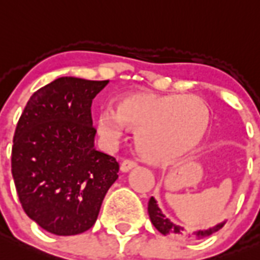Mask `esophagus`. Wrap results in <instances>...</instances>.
Listing matches in <instances>:
<instances>
[{
  "instance_id": "obj_1",
  "label": "esophagus",
  "mask_w": 260,
  "mask_h": 260,
  "mask_svg": "<svg viewBox=\"0 0 260 260\" xmlns=\"http://www.w3.org/2000/svg\"><path fill=\"white\" fill-rule=\"evenodd\" d=\"M134 167H137V162L134 160H124L122 164H120V171L122 172H127V171L133 170Z\"/></svg>"
}]
</instances>
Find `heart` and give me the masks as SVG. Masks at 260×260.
Masks as SVG:
<instances>
[{
	"label": "heart",
	"instance_id": "b5f03b06",
	"mask_svg": "<svg viewBox=\"0 0 260 260\" xmlns=\"http://www.w3.org/2000/svg\"><path fill=\"white\" fill-rule=\"evenodd\" d=\"M209 119V108L197 96L136 92L120 99L118 110L99 112L98 132L103 140L114 144L128 124L137 128V146L145 158L168 162L198 146Z\"/></svg>",
	"mask_w": 260,
	"mask_h": 260
}]
</instances>
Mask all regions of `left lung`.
I'll return each mask as SVG.
<instances>
[{
  "label": "left lung",
  "instance_id": "1",
  "mask_svg": "<svg viewBox=\"0 0 260 260\" xmlns=\"http://www.w3.org/2000/svg\"><path fill=\"white\" fill-rule=\"evenodd\" d=\"M148 212L149 217H150V221L152 224L154 225V228L157 229L158 232L162 233L164 236H171V237H178V239H187V240H194V239H203V237H207L213 235L217 231H220L222 226H224L225 222H221V224L213 226V228H209L206 231H197V232H187L186 229L179 226V225L171 222L168 218H167L164 214H162L161 209L158 207L156 199L150 198L148 203Z\"/></svg>",
  "mask_w": 260,
  "mask_h": 260
}]
</instances>
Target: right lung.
Returning <instances> with one entry per match:
<instances>
[{"mask_svg": "<svg viewBox=\"0 0 260 260\" xmlns=\"http://www.w3.org/2000/svg\"><path fill=\"white\" fill-rule=\"evenodd\" d=\"M108 84L61 77L32 94L16 126L12 175L24 212L58 236L88 231L98 220L119 164L94 149L90 106Z\"/></svg>", "mask_w": 260, "mask_h": 260, "instance_id": "1", "label": "right lung"}]
</instances>
